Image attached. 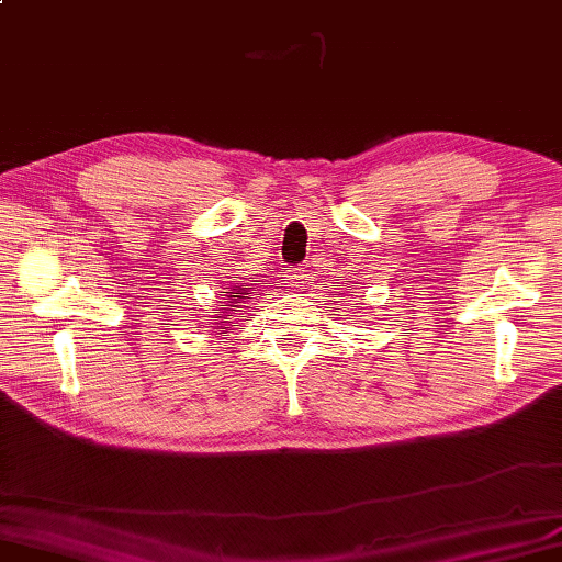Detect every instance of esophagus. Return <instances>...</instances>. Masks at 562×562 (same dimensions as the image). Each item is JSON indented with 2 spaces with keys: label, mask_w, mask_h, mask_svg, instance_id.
<instances>
[{
  "label": "esophagus",
  "mask_w": 562,
  "mask_h": 562,
  "mask_svg": "<svg viewBox=\"0 0 562 562\" xmlns=\"http://www.w3.org/2000/svg\"><path fill=\"white\" fill-rule=\"evenodd\" d=\"M286 280H290V284H292V286H299V282L303 280V268L299 266V268L286 270Z\"/></svg>",
  "instance_id": "34e87169"
}]
</instances>
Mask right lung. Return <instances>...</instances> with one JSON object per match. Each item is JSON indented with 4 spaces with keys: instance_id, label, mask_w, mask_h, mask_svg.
<instances>
[{
    "instance_id": "obj_1",
    "label": "right lung",
    "mask_w": 562,
    "mask_h": 562,
    "mask_svg": "<svg viewBox=\"0 0 562 562\" xmlns=\"http://www.w3.org/2000/svg\"><path fill=\"white\" fill-rule=\"evenodd\" d=\"M254 290V286L251 284H247V282H243V284H239L237 286V290H233V292H226V294H233L235 299H233V303H239V301H243V299H249L247 294ZM235 308V306H233ZM235 327V325H233ZM223 334H226V331H223Z\"/></svg>"
}]
</instances>
